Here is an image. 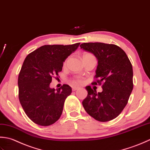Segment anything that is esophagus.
Masks as SVG:
<instances>
[{
	"mask_svg": "<svg viewBox=\"0 0 150 150\" xmlns=\"http://www.w3.org/2000/svg\"><path fill=\"white\" fill-rule=\"evenodd\" d=\"M79 89V87H72V91H78Z\"/></svg>",
	"mask_w": 150,
	"mask_h": 150,
	"instance_id": "34e87169",
	"label": "esophagus"
}]
</instances>
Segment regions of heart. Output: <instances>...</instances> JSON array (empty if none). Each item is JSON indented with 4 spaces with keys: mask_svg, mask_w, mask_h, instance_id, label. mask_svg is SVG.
Returning a JSON list of instances; mask_svg holds the SVG:
<instances>
[{
    "mask_svg": "<svg viewBox=\"0 0 150 150\" xmlns=\"http://www.w3.org/2000/svg\"><path fill=\"white\" fill-rule=\"evenodd\" d=\"M67 61H68V60L67 59V60H65V62H64V65H65L67 64ZM72 83L73 84H74V85L81 84L82 83H83V79H82L80 78H77L74 79H73V80L72 81Z\"/></svg>",
    "mask_w": 150,
    "mask_h": 150,
    "instance_id": "heart-1",
    "label": "heart"
}]
</instances>
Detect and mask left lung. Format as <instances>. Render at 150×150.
<instances>
[{
    "label": "left lung",
    "mask_w": 150,
    "mask_h": 150,
    "mask_svg": "<svg viewBox=\"0 0 150 150\" xmlns=\"http://www.w3.org/2000/svg\"><path fill=\"white\" fill-rule=\"evenodd\" d=\"M82 49L93 54L98 60L96 81L103 91L87 86L88 94L82 104L87 113L95 120L108 122L117 117L127 103L133 88V67L126 52L118 46L103 42H84Z\"/></svg>",
    "instance_id": "1"
}]
</instances>
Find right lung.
Listing matches in <instances>:
<instances>
[{
    "instance_id": "1",
    "label": "right lung",
    "mask_w": 150,
    "mask_h": 150,
    "mask_svg": "<svg viewBox=\"0 0 150 150\" xmlns=\"http://www.w3.org/2000/svg\"><path fill=\"white\" fill-rule=\"evenodd\" d=\"M80 42L44 45L29 54L18 78L19 99L24 112L34 123L48 126L58 120L67 97L72 93L69 85L50 88L53 76L62 71L63 62Z\"/></svg>"
}]
</instances>
